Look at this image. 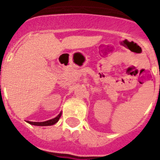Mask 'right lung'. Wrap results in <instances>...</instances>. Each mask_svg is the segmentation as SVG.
Wrapping results in <instances>:
<instances>
[{"label": "right lung", "mask_w": 160, "mask_h": 160, "mask_svg": "<svg viewBox=\"0 0 160 160\" xmlns=\"http://www.w3.org/2000/svg\"><path fill=\"white\" fill-rule=\"evenodd\" d=\"M61 112L60 114H58L57 116L54 118L52 119H50V120H47V121L44 122H31V121H27V123H29L30 124H33V125H37V126H49V125H53V124H56L58 122V120L60 119V116H61Z\"/></svg>", "instance_id": "obj_1"}]
</instances>
